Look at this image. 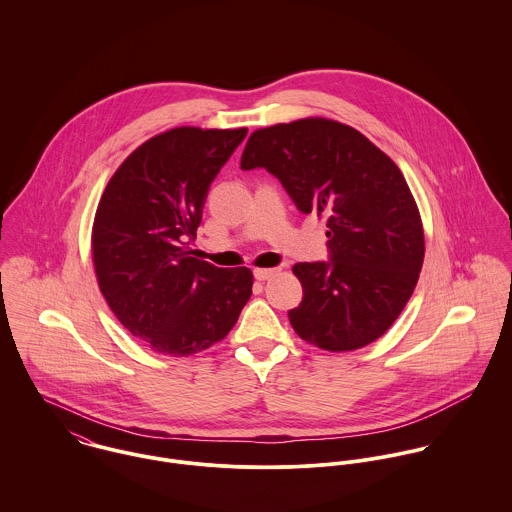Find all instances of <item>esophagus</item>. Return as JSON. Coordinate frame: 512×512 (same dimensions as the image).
<instances>
[{"instance_id": "obj_1", "label": "esophagus", "mask_w": 512, "mask_h": 512, "mask_svg": "<svg viewBox=\"0 0 512 512\" xmlns=\"http://www.w3.org/2000/svg\"><path fill=\"white\" fill-rule=\"evenodd\" d=\"M274 274H278V268H256V270H254V278H256L258 282L270 280Z\"/></svg>"}]
</instances>
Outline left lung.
I'll return each mask as SVG.
<instances>
[{"label":"left lung","mask_w":512,"mask_h":512,"mask_svg":"<svg viewBox=\"0 0 512 512\" xmlns=\"http://www.w3.org/2000/svg\"><path fill=\"white\" fill-rule=\"evenodd\" d=\"M240 167H266L301 213L327 220L331 260L292 268L303 288L288 311L293 331L331 353L382 337L414 292L426 252L398 165L347 124L301 118L252 132Z\"/></svg>","instance_id":"1"}]
</instances>
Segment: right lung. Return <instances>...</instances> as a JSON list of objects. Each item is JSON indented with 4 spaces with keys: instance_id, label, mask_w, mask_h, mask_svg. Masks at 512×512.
Instances as JSON below:
<instances>
[{
    "instance_id": "1",
    "label": "right lung",
    "mask_w": 512,
    "mask_h": 512,
    "mask_svg": "<svg viewBox=\"0 0 512 512\" xmlns=\"http://www.w3.org/2000/svg\"><path fill=\"white\" fill-rule=\"evenodd\" d=\"M246 128L181 126L136 147L110 177L92 224L98 288L118 321L161 355L222 341L252 295L250 268L193 258L205 199Z\"/></svg>"
}]
</instances>
